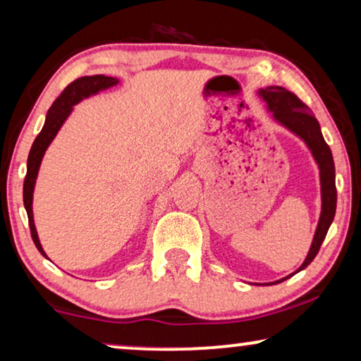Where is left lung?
I'll list each match as a JSON object with an SVG mask.
<instances>
[{
    "label": "left lung",
    "mask_w": 361,
    "mask_h": 361,
    "mask_svg": "<svg viewBox=\"0 0 361 361\" xmlns=\"http://www.w3.org/2000/svg\"><path fill=\"white\" fill-rule=\"evenodd\" d=\"M259 97L265 102V107L271 114V118L288 132L296 135L302 143L311 151L312 159L316 161L317 169H319V182H321V215L317 221L314 238H312L310 252H307L305 262L293 274L285 276V279L276 280L271 285L280 283L298 271L305 270L319 252V247L326 238L336 216L337 208V190H336V166H334L332 151L329 148L326 140L322 137L319 122L312 116L310 109L298 99L293 92L281 86H269L265 90L257 91Z\"/></svg>",
    "instance_id": "left-lung-1"
}]
</instances>
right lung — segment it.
<instances>
[{
  "mask_svg": "<svg viewBox=\"0 0 361 361\" xmlns=\"http://www.w3.org/2000/svg\"><path fill=\"white\" fill-rule=\"evenodd\" d=\"M117 85H118L117 78L104 76V75L82 76V78H78L76 81H73L71 85H68L65 87V91L56 97V101L54 104H51L49 112H47L44 127H42L40 133L37 135V138H35V142L32 143V148L29 151L27 174H25V180H24V207H25V212H27L30 234H32L34 244L44 257H47V254L39 241L37 229H35L32 200H34L35 180H37L39 169H40L42 159H44L45 151L50 146V143L54 142V138L56 137V133L60 132V128L63 127L65 120L70 117V114L73 112V107H75L76 104H80L82 99L96 96V94H99L101 91H106L109 87H114Z\"/></svg>",
  "mask_w": 361,
  "mask_h": 361,
  "instance_id": "add662e5",
  "label": "right lung"
}]
</instances>
